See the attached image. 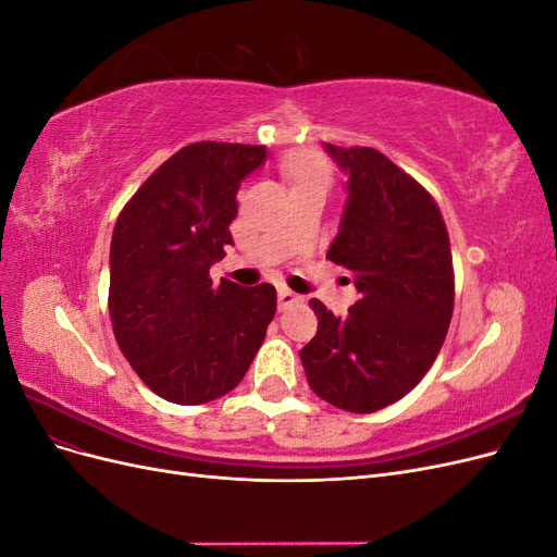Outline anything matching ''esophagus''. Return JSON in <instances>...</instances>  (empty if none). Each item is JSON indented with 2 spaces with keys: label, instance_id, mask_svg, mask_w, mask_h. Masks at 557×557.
I'll list each match as a JSON object with an SVG mask.
<instances>
[{
  "label": "esophagus",
  "instance_id": "34e87169",
  "mask_svg": "<svg viewBox=\"0 0 557 557\" xmlns=\"http://www.w3.org/2000/svg\"><path fill=\"white\" fill-rule=\"evenodd\" d=\"M299 301H301V297L297 293H293L288 288H278V309L281 311L293 307V305H299Z\"/></svg>",
  "mask_w": 557,
  "mask_h": 557
}]
</instances>
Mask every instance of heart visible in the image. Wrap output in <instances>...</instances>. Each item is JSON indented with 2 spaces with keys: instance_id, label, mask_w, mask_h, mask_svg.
<instances>
[{
  "instance_id": "heart-1",
  "label": "heart",
  "mask_w": 557,
  "mask_h": 557,
  "mask_svg": "<svg viewBox=\"0 0 557 557\" xmlns=\"http://www.w3.org/2000/svg\"><path fill=\"white\" fill-rule=\"evenodd\" d=\"M285 174L293 181V188L307 183H330V166L313 153H299L285 164Z\"/></svg>"
}]
</instances>
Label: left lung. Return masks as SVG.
I'll use <instances>...</instances> for the list:
<instances>
[{
    "instance_id": "left-lung-1",
    "label": "left lung",
    "mask_w": 557,
    "mask_h": 557,
    "mask_svg": "<svg viewBox=\"0 0 557 557\" xmlns=\"http://www.w3.org/2000/svg\"><path fill=\"white\" fill-rule=\"evenodd\" d=\"M348 174V199L327 258L350 272L360 299L346 318L311 299L318 332L299 350L311 391L350 413L391 407L440 356L455 278L432 195L376 148L325 144Z\"/></svg>"
}]
</instances>
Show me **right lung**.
<instances>
[{
	"label": "right lung",
	"mask_w": 557,
	"mask_h": 557,
	"mask_svg": "<svg viewBox=\"0 0 557 557\" xmlns=\"http://www.w3.org/2000/svg\"><path fill=\"white\" fill-rule=\"evenodd\" d=\"M264 146L199 141L150 174L111 239L109 313L139 379L166 401L205 404L234 391L276 313V288L213 285L209 269L232 244L242 181Z\"/></svg>",
	"instance_id": "obj_1"
}]
</instances>
